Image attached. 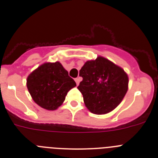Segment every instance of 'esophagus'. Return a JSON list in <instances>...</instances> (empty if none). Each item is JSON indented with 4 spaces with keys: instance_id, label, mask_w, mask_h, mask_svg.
Instances as JSON below:
<instances>
[{
    "instance_id": "obj_1",
    "label": "esophagus",
    "mask_w": 158,
    "mask_h": 158,
    "mask_svg": "<svg viewBox=\"0 0 158 158\" xmlns=\"http://www.w3.org/2000/svg\"><path fill=\"white\" fill-rule=\"evenodd\" d=\"M74 81H75V82H76V84H77V85H78L80 81H81V78H80V77H77V78L74 79Z\"/></svg>"
}]
</instances>
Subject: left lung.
I'll use <instances>...</instances> for the list:
<instances>
[{
    "label": "left lung",
    "mask_w": 158,
    "mask_h": 158,
    "mask_svg": "<svg viewBox=\"0 0 158 158\" xmlns=\"http://www.w3.org/2000/svg\"><path fill=\"white\" fill-rule=\"evenodd\" d=\"M83 81L77 89L89 110L98 115L114 110L127 91L128 77L122 68L98 56L87 61L80 70Z\"/></svg>",
    "instance_id": "left-lung-1"
}]
</instances>
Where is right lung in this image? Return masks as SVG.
Listing matches in <instances>:
<instances>
[{
	"label": "right lung",
	"instance_id": "add662e5",
	"mask_svg": "<svg viewBox=\"0 0 158 158\" xmlns=\"http://www.w3.org/2000/svg\"><path fill=\"white\" fill-rule=\"evenodd\" d=\"M75 81L59 62L40 65L28 76L27 86L33 101L48 110H54L64 102Z\"/></svg>",
	"mask_w": 158,
	"mask_h": 158
}]
</instances>
